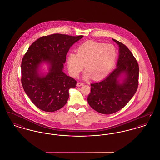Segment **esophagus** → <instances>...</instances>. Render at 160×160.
Here are the masks:
<instances>
[{"instance_id":"obj_1","label":"esophagus","mask_w":160,"mask_h":160,"mask_svg":"<svg viewBox=\"0 0 160 160\" xmlns=\"http://www.w3.org/2000/svg\"><path fill=\"white\" fill-rule=\"evenodd\" d=\"M84 84L83 83H80V82H78L77 83V87H80V86H83Z\"/></svg>"}]
</instances>
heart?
Returning <instances> with one entry per match:
<instances>
[{
  "label": "heart",
  "instance_id": "b5f03b06",
  "mask_svg": "<svg viewBox=\"0 0 160 160\" xmlns=\"http://www.w3.org/2000/svg\"><path fill=\"white\" fill-rule=\"evenodd\" d=\"M117 51L110 44L88 41L82 44L77 49V54H68L67 63L69 73L77 77L83 69V78L92 77L94 80H101L108 74L117 59Z\"/></svg>",
  "mask_w": 160,
  "mask_h": 160
}]
</instances>
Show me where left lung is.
Segmentation results:
<instances>
[{"instance_id": "1", "label": "left lung", "mask_w": 160, "mask_h": 160, "mask_svg": "<svg viewBox=\"0 0 160 160\" xmlns=\"http://www.w3.org/2000/svg\"><path fill=\"white\" fill-rule=\"evenodd\" d=\"M116 68L104 80L91 83L89 106L100 113L110 114L125 106L137 91L139 67L133 54L121 42Z\"/></svg>"}]
</instances>
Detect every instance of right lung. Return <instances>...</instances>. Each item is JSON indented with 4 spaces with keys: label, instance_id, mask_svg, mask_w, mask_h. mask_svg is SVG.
I'll list each match as a JSON object with an SVG mask.
<instances>
[{
    "label": "right lung",
    "instance_id": "1",
    "mask_svg": "<svg viewBox=\"0 0 160 160\" xmlns=\"http://www.w3.org/2000/svg\"><path fill=\"white\" fill-rule=\"evenodd\" d=\"M83 37L53 34L35 41L22 62V83L32 102L41 110L57 111L64 106L69 98V90L77 82L63 71L66 56L74 43ZM46 64L48 71L42 70Z\"/></svg>",
    "mask_w": 160,
    "mask_h": 160
}]
</instances>
